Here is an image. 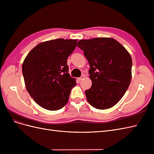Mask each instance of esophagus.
Instances as JSON below:
<instances>
[{
	"mask_svg": "<svg viewBox=\"0 0 154 154\" xmlns=\"http://www.w3.org/2000/svg\"><path fill=\"white\" fill-rule=\"evenodd\" d=\"M83 78H84V76H81L80 78H78V81H80H80H82V80H83Z\"/></svg>",
	"mask_w": 154,
	"mask_h": 154,
	"instance_id": "1",
	"label": "esophagus"
}]
</instances>
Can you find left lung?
Listing matches in <instances>:
<instances>
[{"mask_svg": "<svg viewBox=\"0 0 154 154\" xmlns=\"http://www.w3.org/2000/svg\"><path fill=\"white\" fill-rule=\"evenodd\" d=\"M77 46L83 51L91 67L88 73L92 86L85 92L88 102L100 110L114 106L131 82V56L112 38L80 40Z\"/></svg>", "mask_w": 154, "mask_h": 154, "instance_id": "obj_1", "label": "left lung"}]
</instances>
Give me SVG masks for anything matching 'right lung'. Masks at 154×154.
<instances>
[{
  "instance_id": "1",
  "label": "right lung",
  "mask_w": 154,
  "mask_h": 154,
  "mask_svg": "<svg viewBox=\"0 0 154 154\" xmlns=\"http://www.w3.org/2000/svg\"><path fill=\"white\" fill-rule=\"evenodd\" d=\"M77 40L58 38L41 42L27 54L22 73L27 92L36 103L49 110L66 105L76 79L69 74L67 58Z\"/></svg>"
}]
</instances>
